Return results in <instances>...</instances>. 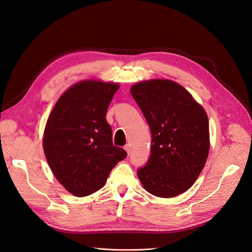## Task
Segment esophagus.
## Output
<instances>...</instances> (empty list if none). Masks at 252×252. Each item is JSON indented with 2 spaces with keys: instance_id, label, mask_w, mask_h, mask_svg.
I'll list each match as a JSON object with an SVG mask.
<instances>
[{
  "instance_id": "1",
  "label": "esophagus",
  "mask_w": 252,
  "mask_h": 252,
  "mask_svg": "<svg viewBox=\"0 0 252 252\" xmlns=\"http://www.w3.org/2000/svg\"><path fill=\"white\" fill-rule=\"evenodd\" d=\"M124 149L127 151V154L129 155V154H130V150H131V148H130V145H125V147H124Z\"/></svg>"
}]
</instances>
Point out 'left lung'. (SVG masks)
Listing matches in <instances>:
<instances>
[{
    "label": "left lung",
    "instance_id": "8db88e82",
    "mask_svg": "<svg viewBox=\"0 0 252 252\" xmlns=\"http://www.w3.org/2000/svg\"><path fill=\"white\" fill-rule=\"evenodd\" d=\"M130 93L151 131V155L138 170L140 182L158 197L182 194L193 185L207 161V113L188 90L171 80L141 81Z\"/></svg>",
    "mask_w": 252,
    "mask_h": 252
}]
</instances>
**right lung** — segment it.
Listing matches in <instances>:
<instances>
[{"mask_svg": "<svg viewBox=\"0 0 252 252\" xmlns=\"http://www.w3.org/2000/svg\"><path fill=\"white\" fill-rule=\"evenodd\" d=\"M119 83L89 79L59 97L43 134V149L59 183L74 196L100 190L112 168L127 157L113 146L106 112Z\"/></svg>", "mask_w": 252, "mask_h": 252, "instance_id": "right-lung-1", "label": "right lung"}]
</instances>
